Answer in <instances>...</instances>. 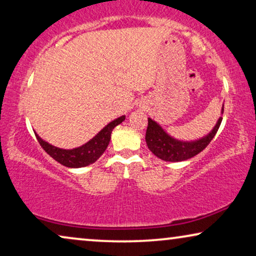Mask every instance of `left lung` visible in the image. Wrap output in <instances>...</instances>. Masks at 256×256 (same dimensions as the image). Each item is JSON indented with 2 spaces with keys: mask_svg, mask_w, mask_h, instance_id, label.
<instances>
[{
  "mask_svg": "<svg viewBox=\"0 0 256 256\" xmlns=\"http://www.w3.org/2000/svg\"><path fill=\"white\" fill-rule=\"evenodd\" d=\"M224 111V110H222ZM222 118H219L218 123L216 124L214 128L212 130L210 134L204 136L203 139L197 142H178L166 133L159 124L148 118V125L146 130V144L150 152L154 156L164 161H170V162H178V161H184L192 159L202 150L206 148V146L214 138L219 126H220Z\"/></svg>",
  "mask_w": 256,
  "mask_h": 256,
  "instance_id": "8db88e82",
  "label": "left lung"
}]
</instances>
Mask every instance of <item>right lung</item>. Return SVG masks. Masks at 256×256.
I'll list each match as a JSON object with an SVG mask.
<instances>
[{"instance_id": "right-lung-1", "label": "right lung", "mask_w": 256, "mask_h": 256, "mask_svg": "<svg viewBox=\"0 0 256 256\" xmlns=\"http://www.w3.org/2000/svg\"><path fill=\"white\" fill-rule=\"evenodd\" d=\"M125 116H122L114 122H111L100 131L98 134H96L94 138L84 144V146L78 147L74 150H61L50 145L48 142H46L42 140L38 134L37 136L38 142L40 144L42 150L48 154L50 156H52L53 159L62 166L70 168H80L86 167L95 162L102 154L106 152L108 145H109L110 139H111V132L117 126L118 124H120L122 122H124Z\"/></svg>"}]
</instances>
